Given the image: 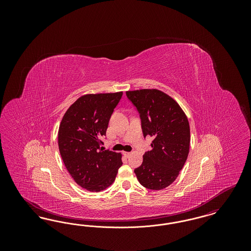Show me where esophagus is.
Segmentation results:
<instances>
[{"mask_svg": "<svg viewBox=\"0 0 251 251\" xmlns=\"http://www.w3.org/2000/svg\"><path fill=\"white\" fill-rule=\"evenodd\" d=\"M123 155L125 156L126 158H128V157H130V156H131V152H127V151H124V152H123Z\"/></svg>", "mask_w": 251, "mask_h": 251, "instance_id": "34e87169", "label": "esophagus"}]
</instances>
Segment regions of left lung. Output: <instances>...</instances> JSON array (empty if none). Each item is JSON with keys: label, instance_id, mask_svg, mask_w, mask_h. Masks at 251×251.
Returning <instances> with one entry per match:
<instances>
[{"label": "left lung", "instance_id": "1", "mask_svg": "<svg viewBox=\"0 0 251 251\" xmlns=\"http://www.w3.org/2000/svg\"><path fill=\"white\" fill-rule=\"evenodd\" d=\"M141 119L144 136L153 138L152 150L143 156L134 173L144 187L162 190L170 185L184 166L190 147V127L178 102L158 89L127 91Z\"/></svg>", "mask_w": 251, "mask_h": 251}]
</instances>
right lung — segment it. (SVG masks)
<instances>
[{
	"mask_svg": "<svg viewBox=\"0 0 251 251\" xmlns=\"http://www.w3.org/2000/svg\"><path fill=\"white\" fill-rule=\"evenodd\" d=\"M122 92L86 94L65 113L58 130L62 160L75 182L90 192L106 189L122 165L121 153L103 151L101 137Z\"/></svg>",
	"mask_w": 251,
	"mask_h": 251,
	"instance_id": "obj_1",
	"label": "right lung"
}]
</instances>
